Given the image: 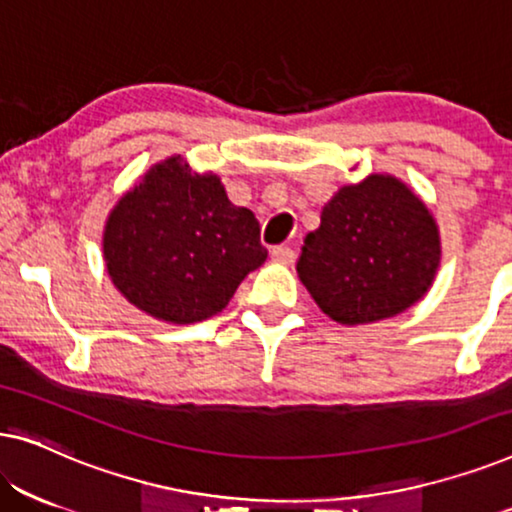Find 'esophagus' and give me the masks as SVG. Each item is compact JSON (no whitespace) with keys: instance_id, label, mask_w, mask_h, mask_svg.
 Returning <instances> with one entry per match:
<instances>
[{"instance_id":"esophagus-1","label":"esophagus","mask_w":512,"mask_h":512,"mask_svg":"<svg viewBox=\"0 0 512 512\" xmlns=\"http://www.w3.org/2000/svg\"><path fill=\"white\" fill-rule=\"evenodd\" d=\"M272 261L277 263H284V265H291L293 261H296V251H293L291 247H286V244H279V247H272Z\"/></svg>"}]
</instances>
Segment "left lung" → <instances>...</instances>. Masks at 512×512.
Masks as SVG:
<instances>
[{
    "mask_svg": "<svg viewBox=\"0 0 512 512\" xmlns=\"http://www.w3.org/2000/svg\"><path fill=\"white\" fill-rule=\"evenodd\" d=\"M438 263V226L424 202L391 174H370L326 202L296 270L321 312L356 326L415 305Z\"/></svg>",
    "mask_w": 512,
    "mask_h": 512,
    "instance_id": "left-lung-1",
    "label": "left lung"
}]
</instances>
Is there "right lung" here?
<instances>
[{"label": "right lung", "instance_id": "add662e5", "mask_svg": "<svg viewBox=\"0 0 512 512\" xmlns=\"http://www.w3.org/2000/svg\"><path fill=\"white\" fill-rule=\"evenodd\" d=\"M111 282L132 305L170 324L221 312L268 249L247 207H235L216 174L181 156L153 165L118 200L104 226Z\"/></svg>", "mask_w": 512, "mask_h": 512}]
</instances>
